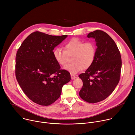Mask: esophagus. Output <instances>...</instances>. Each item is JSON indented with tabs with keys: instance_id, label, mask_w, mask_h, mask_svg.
I'll use <instances>...</instances> for the list:
<instances>
[{
	"instance_id": "obj_1",
	"label": "esophagus",
	"mask_w": 135,
	"mask_h": 135,
	"mask_svg": "<svg viewBox=\"0 0 135 135\" xmlns=\"http://www.w3.org/2000/svg\"><path fill=\"white\" fill-rule=\"evenodd\" d=\"M71 78L72 79H74L77 78V76H75V75H74V74H71Z\"/></svg>"
}]
</instances>
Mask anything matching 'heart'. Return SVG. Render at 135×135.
I'll use <instances>...</instances> for the list:
<instances>
[{
	"instance_id": "heart-1",
	"label": "heart",
	"mask_w": 135,
	"mask_h": 135,
	"mask_svg": "<svg viewBox=\"0 0 135 135\" xmlns=\"http://www.w3.org/2000/svg\"><path fill=\"white\" fill-rule=\"evenodd\" d=\"M65 50L56 48L53 50V56L56 61L61 66L65 65L72 57V63L64 67V69L71 74H76L84 68L91 67L94 62L97 49L92 42H85L77 38H73L66 42Z\"/></svg>"
}]
</instances>
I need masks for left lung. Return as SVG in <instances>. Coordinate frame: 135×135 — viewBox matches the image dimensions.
Returning a JSON list of instances; mask_svg holds the SVG:
<instances>
[{"label":"left lung","mask_w":135,"mask_h":135,"mask_svg":"<svg viewBox=\"0 0 135 135\" xmlns=\"http://www.w3.org/2000/svg\"><path fill=\"white\" fill-rule=\"evenodd\" d=\"M87 36L95 39L97 48L93 64L79 75L83 82L79 95L94 103L106 99L114 91L120 78L122 60L116 43L108 34L97 30Z\"/></svg>","instance_id":"1"}]
</instances>
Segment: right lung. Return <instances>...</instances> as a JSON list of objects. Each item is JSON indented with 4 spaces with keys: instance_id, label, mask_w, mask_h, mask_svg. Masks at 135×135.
Instances as JSON below:
<instances>
[{
    "instance_id": "1",
    "label": "right lung",
    "mask_w": 135,
    "mask_h": 135,
    "mask_svg": "<svg viewBox=\"0 0 135 135\" xmlns=\"http://www.w3.org/2000/svg\"><path fill=\"white\" fill-rule=\"evenodd\" d=\"M68 35L52 36L40 32L30 34L16 55V76L25 94L34 102L49 106L56 101L70 73L61 70L53 56L54 48Z\"/></svg>"
}]
</instances>
